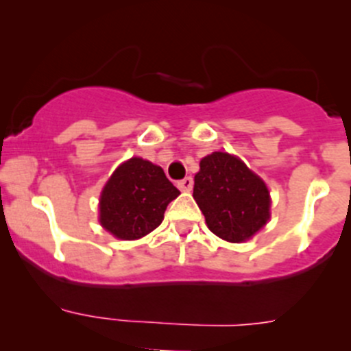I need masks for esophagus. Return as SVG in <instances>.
I'll list each match as a JSON object with an SVG mask.
<instances>
[{
	"mask_svg": "<svg viewBox=\"0 0 351 351\" xmlns=\"http://www.w3.org/2000/svg\"><path fill=\"white\" fill-rule=\"evenodd\" d=\"M193 186V180L190 178V176H185L183 180H180L178 182V189L182 190V192H190Z\"/></svg>",
	"mask_w": 351,
	"mask_h": 351,
	"instance_id": "1",
	"label": "esophagus"
}]
</instances>
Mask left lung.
<instances>
[{"label": "left lung", "mask_w": 351, "mask_h": 351, "mask_svg": "<svg viewBox=\"0 0 351 351\" xmlns=\"http://www.w3.org/2000/svg\"><path fill=\"white\" fill-rule=\"evenodd\" d=\"M193 198L208 229L229 243L246 241L270 219V193L263 180L228 153L202 159Z\"/></svg>", "instance_id": "1"}]
</instances>
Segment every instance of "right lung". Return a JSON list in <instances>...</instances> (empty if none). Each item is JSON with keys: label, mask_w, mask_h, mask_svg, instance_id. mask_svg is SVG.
I'll use <instances>...</instances> for the list:
<instances>
[{"label": "right lung", "mask_w": 351, "mask_h": 351, "mask_svg": "<svg viewBox=\"0 0 351 351\" xmlns=\"http://www.w3.org/2000/svg\"><path fill=\"white\" fill-rule=\"evenodd\" d=\"M180 190L165 171L143 158L120 165L100 197V222L119 239H139L161 224Z\"/></svg>", "instance_id": "right-lung-1"}]
</instances>
